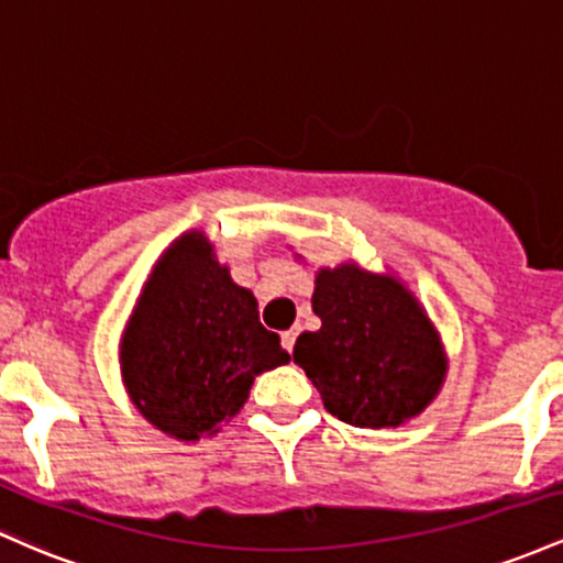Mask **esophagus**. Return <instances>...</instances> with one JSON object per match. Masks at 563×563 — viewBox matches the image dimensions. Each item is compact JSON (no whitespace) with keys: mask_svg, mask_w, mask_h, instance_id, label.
Here are the masks:
<instances>
[{"mask_svg":"<svg viewBox=\"0 0 563 563\" xmlns=\"http://www.w3.org/2000/svg\"><path fill=\"white\" fill-rule=\"evenodd\" d=\"M298 327H292V330H287V332H282V345L284 349H287L289 353H292V349H295V340H298Z\"/></svg>","mask_w":563,"mask_h":563,"instance_id":"esophagus-1","label":"esophagus"}]
</instances>
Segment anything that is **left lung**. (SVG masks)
Listing matches in <instances>:
<instances>
[{
	"label": "left lung",
	"instance_id": "8db88e82",
	"mask_svg": "<svg viewBox=\"0 0 563 563\" xmlns=\"http://www.w3.org/2000/svg\"><path fill=\"white\" fill-rule=\"evenodd\" d=\"M319 332H302L295 364L321 394L324 409L356 428H396L431 404L446 362L418 300L390 276L356 265L316 276Z\"/></svg>",
	"mask_w": 563,
	"mask_h": 563
}]
</instances>
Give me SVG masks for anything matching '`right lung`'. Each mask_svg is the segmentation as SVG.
<instances>
[{"label":"right lung","mask_w":563,"mask_h":563,"mask_svg":"<svg viewBox=\"0 0 563 563\" xmlns=\"http://www.w3.org/2000/svg\"><path fill=\"white\" fill-rule=\"evenodd\" d=\"M257 300L231 282L201 233L180 236L156 263L122 343L124 380L143 418L197 441L247 401L255 375L289 362Z\"/></svg>","instance_id":"add662e5"}]
</instances>
